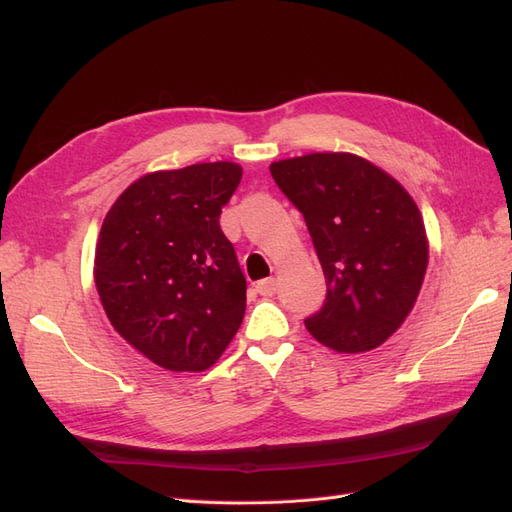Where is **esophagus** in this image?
Listing matches in <instances>:
<instances>
[{
  "mask_svg": "<svg viewBox=\"0 0 512 512\" xmlns=\"http://www.w3.org/2000/svg\"><path fill=\"white\" fill-rule=\"evenodd\" d=\"M275 290H277V282L273 280V277H269V280H260L256 284V292H260L262 297H273Z\"/></svg>",
  "mask_w": 512,
  "mask_h": 512,
  "instance_id": "obj_1",
  "label": "esophagus"
}]
</instances>
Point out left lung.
Instances as JSON below:
<instances>
[{
	"label": "left lung",
	"instance_id": "1",
	"mask_svg": "<svg viewBox=\"0 0 512 512\" xmlns=\"http://www.w3.org/2000/svg\"><path fill=\"white\" fill-rule=\"evenodd\" d=\"M269 168L303 213L327 280V301L305 320L307 331L342 354L382 346L412 312L429 262L414 198L348 151L307 153Z\"/></svg>",
	"mask_w": 512,
	"mask_h": 512
}]
</instances>
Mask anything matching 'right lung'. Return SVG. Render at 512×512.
Segmentation results:
<instances>
[{
  "label": "right lung",
  "instance_id": "obj_1",
  "mask_svg": "<svg viewBox=\"0 0 512 512\" xmlns=\"http://www.w3.org/2000/svg\"><path fill=\"white\" fill-rule=\"evenodd\" d=\"M241 177L235 162L153 170L102 222L94 282L106 318L162 369H209L241 327L245 277L220 228Z\"/></svg>",
  "mask_w": 512,
  "mask_h": 512
}]
</instances>
